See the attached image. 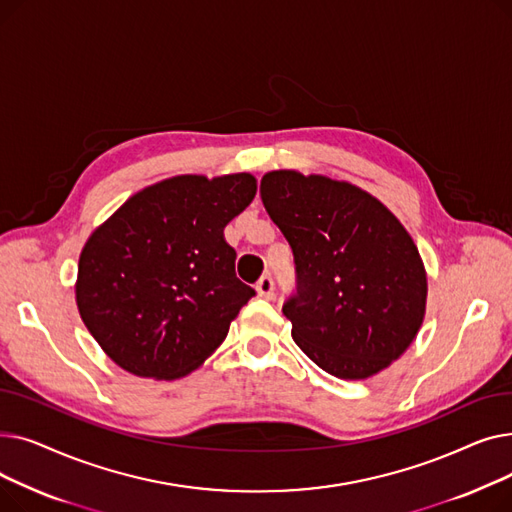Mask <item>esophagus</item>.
I'll list each match as a JSON object with an SVG mask.
<instances>
[{"label":"esophagus","mask_w":512,"mask_h":512,"mask_svg":"<svg viewBox=\"0 0 512 512\" xmlns=\"http://www.w3.org/2000/svg\"><path fill=\"white\" fill-rule=\"evenodd\" d=\"M255 290L261 299L270 301L274 297V278L272 276H263L259 278V282L255 284Z\"/></svg>","instance_id":"1"}]
</instances>
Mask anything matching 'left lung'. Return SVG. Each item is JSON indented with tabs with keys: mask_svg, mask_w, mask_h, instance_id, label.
I'll return each instance as SVG.
<instances>
[{
	"mask_svg": "<svg viewBox=\"0 0 512 512\" xmlns=\"http://www.w3.org/2000/svg\"><path fill=\"white\" fill-rule=\"evenodd\" d=\"M259 193L297 265L282 307L294 342L342 380L386 369L425 315V267L405 226L363 188L326 176L274 170Z\"/></svg>",
	"mask_w": 512,
	"mask_h": 512,
	"instance_id": "obj_1",
	"label": "left lung"
}]
</instances>
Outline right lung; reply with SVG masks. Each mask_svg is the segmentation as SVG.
I'll use <instances>...</instances> for the list:
<instances>
[{"instance_id":"add662e5","label":"right lung","mask_w":512,"mask_h":512,"mask_svg":"<svg viewBox=\"0 0 512 512\" xmlns=\"http://www.w3.org/2000/svg\"><path fill=\"white\" fill-rule=\"evenodd\" d=\"M255 176H174L132 195L87 240L76 305L105 355L139 378L176 380L218 348L255 290L236 278L224 228Z\"/></svg>"}]
</instances>
